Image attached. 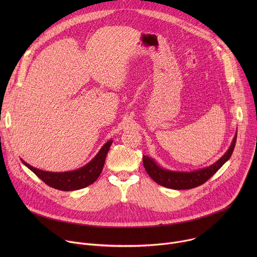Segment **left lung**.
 Wrapping results in <instances>:
<instances>
[{
  "mask_svg": "<svg viewBox=\"0 0 257 257\" xmlns=\"http://www.w3.org/2000/svg\"><path fill=\"white\" fill-rule=\"evenodd\" d=\"M237 133L226 154L209 167L194 170L191 172L171 171L162 168L153 158L143 156V166L150 177L158 184L175 190L192 189L205 183L212 175H214L221 167L231 158L236 144Z\"/></svg>",
  "mask_w": 257,
  "mask_h": 257,
  "instance_id": "left-lung-1",
  "label": "left lung"
}]
</instances>
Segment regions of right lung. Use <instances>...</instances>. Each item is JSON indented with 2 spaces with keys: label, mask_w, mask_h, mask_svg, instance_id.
I'll return each instance as SVG.
<instances>
[{
  "label": "right lung",
  "mask_w": 257,
  "mask_h": 257,
  "mask_svg": "<svg viewBox=\"0 0 257 257\" xmlns=\"http://www.w3.org/2000/svg\"><path fill=\"white\" fill-rule=\"evenodd\" d=\"M112 143V139L108 140L102 145V148L99 150L96 156L88 164L77 170L69 172H47L33 168L23 160H20L30 171L42 179L47 185L62 191L79 190L92 184L99 177L105 162L106 154L109 148H111Z\"/></svg>",
  "instance_id": "add662e5"
}]
</instances>
